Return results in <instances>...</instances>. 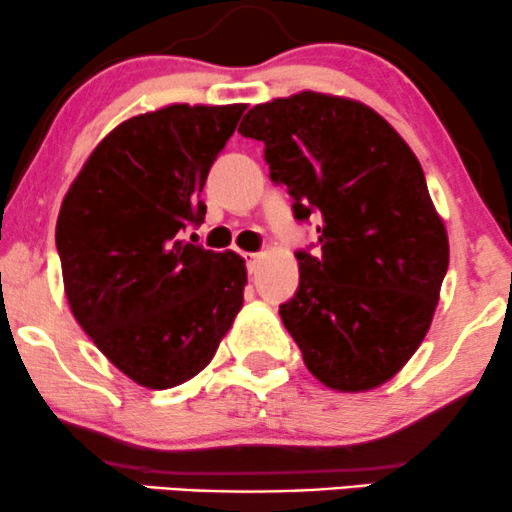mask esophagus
<instances>
[{
  "label": "esophagus",
  "mask_w": 512,
  "mask_h": 512,
  "mask_svg": "<svg viewBox=\"0 0 512 512\" xmlns=\"http://www.w3.org/2000/svg\"><path fill=\"white\" fill-rule=\"evenodd\" d=\"M260 260H262V255H245V262H248V272L250 274H255L257 272V264H260Z\"/></svg>",
  "instance_id": "34e87169"
}]
</instances>
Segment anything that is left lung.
Segmentation results:
<instances>
[{"instance_id": "left-lung-1", "label": "left lung", "mask_w": 512, "mask_h": 512, "mask_svg": "<svg viewBox=\"0 0 512 512\" xmlns=\"http://www.w3.org/2000/svg\"><path fill=\"white\" fill-rule=\"evenodd\" d=\"M296 219L320 214L322 257L298 252L301 284L279 308L303 363L337 392H368L424 342L448 272L445 223L419 158L366 103L301 91L250 110Z\"/></svg>"}]
</instances>
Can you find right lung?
I'll use <instances>...</instances> for the list:
<instances>
[{"label": "right lung", "instance_id": "right-lung-1", "mask_svg": "<svg viewBox=\"0 0 512 512\" xmlns=\"http://www.w3.org/2000/svg\"><path fill=\"white\" fill-rule=\"evenodd\" d=\"M248 105L170 103L120 122L57 216L64 296L117 370L149 390L202 373L243 308L238 252L180 240L204 221L209 168Z\"/></svg>", "mask_w": 512, "mask_h": 512}]
</instances>
